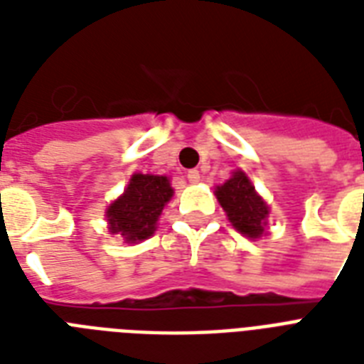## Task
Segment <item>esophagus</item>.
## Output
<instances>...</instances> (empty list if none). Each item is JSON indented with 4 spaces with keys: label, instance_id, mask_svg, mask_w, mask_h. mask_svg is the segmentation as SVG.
Instances as JSON below:
<instances>
[{
    "label": "esophagus",
    "instance_id": "obj_1",
    "mask_svg": "<svg viewBox=\"0 0 364 364\" xmlns=\"http://www.w3.org/2000/svg\"><path fill=\"white\" fill-rule=\"evenodd\" d=\"M188 183H198L200 181V171L198 170H188L187 171Z\"/></svg>",
    "mask_w": 364,
    "mask_h": 364
}]
</instances>
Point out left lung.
<instances>
[{"mask_svg": "<svg viewBox=\"0 0 364 364\" xmlns=\"http://www.w3.org/2000/svg\"><path fill=\"white\" fill-rule=\"evenodd\" d=\"M215 194L236 230L247 238H259L264 232L268 205L255 193V187L243 171H236L225 185L217 187Z\"/></svg>", "mask_w": 364, "mask_h": 364, "instance_id": "obj_1", "label": "left lung"}]
</instances>
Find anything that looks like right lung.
<instances>
[{
  "label": "right lung",
  "instance_id": "obj_1",
  "mask_svg": "<svg viewBox=\"0 0 364 364\" xmlns=\"http://www.w3.org/2000/svg\"><path fill=\"white\" fill-rule=\"evenodd\" d=\"M173 188L164 176H132L121 198L107 208L111 234H121L126 242H141L156 228V219L171 198Z\"/></svg>",
  "mask_w": 364,
  "mask_h": 364
}]
</instances>
